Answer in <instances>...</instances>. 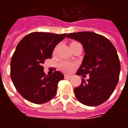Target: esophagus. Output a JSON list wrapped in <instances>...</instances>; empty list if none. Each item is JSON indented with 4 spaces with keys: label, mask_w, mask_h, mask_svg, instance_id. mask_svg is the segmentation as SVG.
<instances>
[{
    "label": "esophagus",
    "mask_w": 128,
    "mask_h": 128,
    "mask_svg": "<svg viewBox=\"0 0 128 128\" xmlns=\"http://www.w3.org/2000/svg\"><path fill=\"white\" fill-rule=\"evenodd\" d=\"M64 78H65V79H69V78H71V75H64Z\"/></svg>",
    "instance_id": "esophagus-1"
}]
</instances>
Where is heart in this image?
I'll return each instance as SVG.
<instances>
[{
    "instance_id": "1",
    "label": "heart",
    "mask_w": 128,
    "mask_h": 128,
    "mask_svg": "<svg viewBox=\"0 0 128 128\" xmlns=\"http://www.w3.org/2000/svg\"><path fill=\"white\" fill-rule=\"evenodd\" d=\"M59 68L65 72H70L73 68V64L68 62H62L59 64Z\"/></svg>"
}]
</instances>
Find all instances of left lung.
<instances>
[{"mask_svg": "<svg viewBox=\"0 0 128 128\" xmlns=\"http://www.w3.org/2000/svg\"><path fill=\"white\" fill-rule=\"evenodd\" d=\"M67 38L80 42L84 56L77 75L89 74L82 79L80 86L74 89L79 102L88 106H96L107 100L115 89L121 71L115 47L109 40L90 32L68 34Z\"/></svg>", "mask_w": 128, "mask_h": 128, "instance_id": "left-lung-1", "label": "left lung"}]
</instances>
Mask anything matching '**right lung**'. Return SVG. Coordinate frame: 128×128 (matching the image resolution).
<instances>
[{"label":"right lung","mask_w":128,"mask_h":128,"mask_svg":"<svg viewBox=\"0 0 128 128\" xmlns=\"http://www.w3.org/2000/svg\"><path fill=\"white\" fill-rule=\"evenodd\" d=\"M66 36V34L34 32L17 45L11 60L10 75L16 90L27 101L41 104L56 96L58 84L64 75L55 71L46 75L42 64L51 58L54 48Z\"/></svg>","instance_id":"obj_1"}]
</instances>
